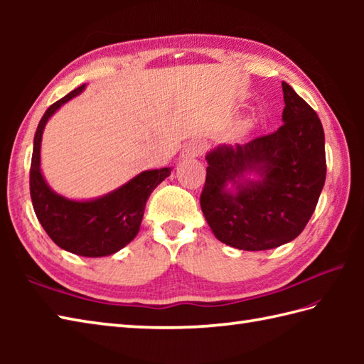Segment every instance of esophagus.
<instances>
[{"label":"esophagus","mask_w":364,"mask_h":364,"mask_svg":"<svg viewBox=\"0 0 364 364\" xmlns=\"http://www.w3.org/2000/svg\"><path fill=\"white\" fill-rule=\"evenodd\" d=\"M203 151H205V142L200 141V139H194V141H191L189 144H186V146H184L183 156L196 158V156H200V154H203Z\"/></svg>","instance_id":"1"}]
</instances>
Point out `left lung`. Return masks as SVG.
Instances as JSON below:
<instances>
[{
    "instance_id": "obj_1",
    "label": "left lung",
    "mask_w": 364,
    "mask_h": 364,
    "mask_svg": "<svg viewBox=\"0 0 364 364\" xmlns=\"http://www.w3.org/2000/svg\"><path fill=\"white\" fill-rule=\"evenodd\" d=\"M283 125L247 144L219 145L206 154L200 206L220 242L239 250H269L296 239L326 183V137L313 107L282 82ZM252 171L262 178H245ZM231 182L236 193L226 191Z\"/></svg>"
}]
</instances>
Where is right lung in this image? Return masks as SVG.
Returning <instances> with one entry per match:
<instances>
[{
    "mask_svg": "<svg viewBox=\"0 0 364 364\" xmlns=\"http://www.w3.org/2000/svg\"><path fill=\"white\" fill-rule=\"evenodd\" d=\"M84 84L53 103L38 122L29 170L31 200L38 222L53 242L80 257H107L129 244L141 228L145 203L170 168L145 170L109 194L89 202L68 200L51 191L41 172V142L46 122L68 100L80 95Z\"/></svg>",
    "mask_w": 364,
    "mask_h": 364,
    "instance_id": "right-lung-1",
    "label": "right lung"
}]
</instances>
